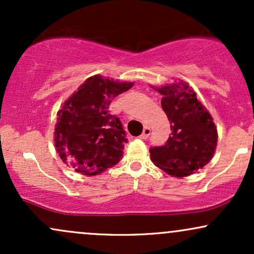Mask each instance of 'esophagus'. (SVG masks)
Wrapping results in <instances>:
<instances>
[{"mask_svg": "<svg viewBox=\"0 0 254 254\" xmlns=\"http://www.w3.org/2000/svg\"><path fill=\"white\" fill-rule=\"evenodd\" d=\"M149 135H150V127H145L144 129H143V132H142L141 136H139V138H141V139H145Z\"/></svg>", "mask_w": 254, "mask_h": 254, "instance_id": "esophagus-1", "label": "esophagus"}]
</instances>
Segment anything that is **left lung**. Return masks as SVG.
I'll return each mask as SVG.
<instances>
[{"label":"left lung","instance_id":"8db88e82","mask_svg":"<svg viewBox=\"0 0 254 254\" xmlns=\"http://www.w3.org/2000/svg\"><path fill=\"white\" fill-rule=\"evenodd\" d=\"M172 133L164 145L150 147L151 161L166 173L186 177L203 168L214 155L217 129L196 93L184 82L157 88Z\"/></svg>","mask_w":254,"mask_h":254}]
</instances>
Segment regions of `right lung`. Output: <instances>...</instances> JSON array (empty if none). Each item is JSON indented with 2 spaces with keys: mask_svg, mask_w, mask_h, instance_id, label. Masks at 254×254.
<instances>
[{
  "mask_svg": "<svg viewBox=\"0 0 254 254\" xmlns=\"http://www.w3.org/2000/svg\"><path fill=\"white\" fill-rule=\"evenodd\" d=\"M132 84L95 75L64 103L55 129V147L63 162L86 176L118 164L127 138L121 119L109 109L111 101Z\"/></svg>",
  "mask_w": 254,
  "mask_h": 254,
  "instance_id": "add662e5",
  "label": "right lung"
}]
</instances>
